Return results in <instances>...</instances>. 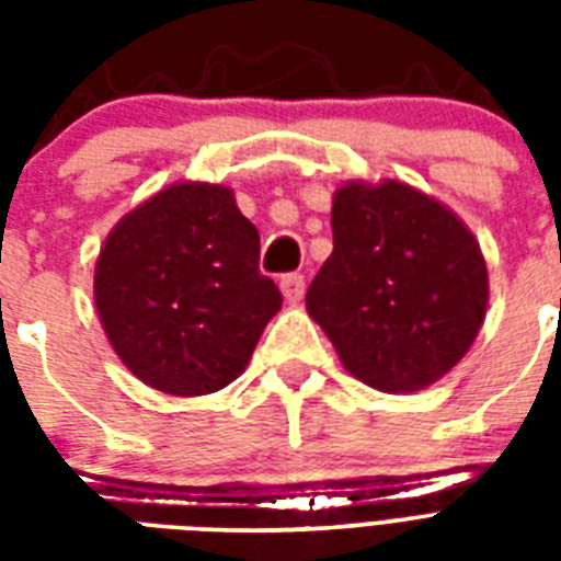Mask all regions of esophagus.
I'll return each instance as SVG.
<instances>
[{
    "label": "esophagus",
    "instance_id": "34e87169",
    "mask_svg": "<svg viewBox=\"0 0 561 561\" xmlns=\"http://www.w3.org/2000/svg\"><path fill=\"white\" fill-rule=\"evenodd\" d=\"M279 288L290 306H297L299 299H302V294H306V276H302V273H285L279 282Z\"/></svg>",
    "mask_w": 561,
    "mask_h": 561
}]
</instances>
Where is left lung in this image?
Returning <instances> with one entry per match:
<instances>
[{"mask_svg": "<svg viewBox=\"0 0 561 561\" xmlns=\"http://www.w3.org/2000/svg\"><path fill=\"white\" fill-rule=\"evenodd\" d=\"M334 250L306 308L337 358L381 392H419L462 360L489 306L478 238L401 180H350L332 201Z\"/></svg>", "mask_w": 561, "mask_h": 561, "instance_id": "left-lung-1", "label": "left lung"}]
</instances>
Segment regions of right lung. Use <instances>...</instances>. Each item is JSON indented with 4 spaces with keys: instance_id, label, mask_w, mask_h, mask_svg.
I'll return each mask as SVG.
<instances>
[{
    "instance_id": "obj_1",
    "label": "right lung",
    "mask_w": 561,
    "mask_h": 561,
    "mask_svg": "<svg viewBox=\"0 0 561 561\" xmlns=\"http://www.w3.org/2000/svg\"><path fill=\"white\" fill-rule=\"evenodd\" d=\"M92 297L110 346L153 390L206 396L244 373L282 308L229 186L180 180L118 218Z\"/></svg>"
}]
</instances>
